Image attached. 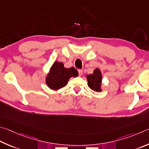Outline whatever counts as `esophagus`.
<instances>
[{
    "instance_id": "esophagus-1",
    "label": "esophagus",
    "mask_w": 149,
    "mask_h": 149,
    "mask_svg": "<svg viewBox=\"0 0 149 149\" xmlns=\"http://www.w3.org/2000/svg\"><path fill=\"white\" fill-rule=\"evenodd\" d=\"M78 73H79V75H81L83 74V70H78Z\"/></svg>"
}]
</instances>
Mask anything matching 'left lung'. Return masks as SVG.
<instances>
[{
  "label": "left lung",
  "mask_w": 149,
  "mask_h": 149,
  "mask_svg": "<svg viewBox=\"0 0 149 149\" xmlns=\"http://www.w3.org/2000/svg\"><path fill=\"white\" fill-rule=\"evenodd\" d=\"M86 79L88 81V86L92 90L96 92L102 91V75L101 71L98 68L94 70L93 74L86 75Z\"/></svg>",
  "instance_id": "8db88e82"
}]
</instances>
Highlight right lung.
Here are the masks:
<instances>
[{
  "label": "right lung",
  "instance_id": "obj_1",
  "mask_svg": "<svg viewBox=\"0 0 149 149\" xmlns=\"http://www.w3.org/2000/svg\"><path fill=\"white\" fill-rule=\"evenodd\" d=\"M77 76L78 72L74 67L66 68L63 63L56 61L51 67L45 82L49 88L57 91L67 85L70 77Z\"/></svg>",
  "mask_w": 149,
  "mask_h": 149
}]
</instances>
